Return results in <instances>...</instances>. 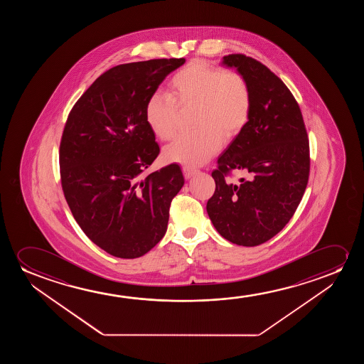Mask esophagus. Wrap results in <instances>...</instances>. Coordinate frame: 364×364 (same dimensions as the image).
Returning a JSON list of instances; mask_svg holds the SVG:
<instances>
[{
	"mask_svg": "<svg viewBox=\"0 0 364 364\" xmlns=\"http://www.w3.org/2000/svg\"><path fill=\"white\" fill-rule=\"evenodd\" d=\"M183 171H184V176L186 179H190V178L196 173V170L193 169V168H189V166H184Z\"/></svg>",
	"mask_w": 364,
	"mask_h": 364,
	"instance_id": "obj_1",
	"label": "esophagus"
}]
</instances>
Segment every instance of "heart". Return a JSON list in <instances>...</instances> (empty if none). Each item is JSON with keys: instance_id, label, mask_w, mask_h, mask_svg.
Masks as SVG:
<instances>
[{"instance_id": "obj_1", "label": "heart", "mask_w": 364, "mask_h": 364, "mask_svg": "<svg viewBox=\"0 0 364 364\" xmlns=\"http://www.w3.org/2000/svg\"><path fill=\"white\" fill-rule=\"evenodd\" d=\"M195 105L194 125L164 149L171 163L196 166L219 151L224 134L232 138L249 123L252 92L249 80L236 70L195 60L170 80L169 95L156 92L145 105V122L161 140H170L178 130V107Z\"/></svg>"}]
</instances>
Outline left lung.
<instances>
[{"label": "left lung", "mask_w": 364, "mask_h": 364, "mask_svg": "<svg viewBox=\"0 0 364 364\" xmlns=\"http://www.w3.org/2000/svg\"><path fill=\"white\" fill-rule=\"evenodd\" d=\"M223 62L249 80L252 110L211 173L216 188L206 210L223 237L251 247L279 234L301 203L309 183V136L297 100L274 72L240 53ZM232 169L247 178L231 183Z\"/></svg>", "instance_id": "8db88e82"}]
</instances>
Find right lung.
<instances>
[{
  "label": "right lung",
  "instance_id": "1",
  "mask_svg": "<svg viewBox=\"0 0 364 364\" xmlns=\"http://www.w3.org/2000/svg\"><path fill=\"white\" fill-rule=\"evenodd\" d=\"M185 58L133 62L105 72L75 102L60 145V184L72 215L97 246L136 259L163 239L171 200L184 185L178 164L143 176L159 155L145 105Z\"/></svg>",
  "mask_w": 364,
  "mask_h": 364
}]
</instances>
